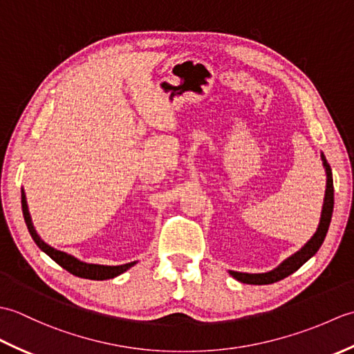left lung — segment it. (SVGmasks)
<instances>
[{
	"label": "left lung",
	"instance_id": "1",
	"mask_svg": "<svg viewBox=\"0 0 354 354\" xmlns=\"http://www.w3.org/2000/svg\"><path fill=\"white\" fill-rule=\"evenodd\" d=\"M321 161H322V165H324L326 176H327L324 204H322L318 228H317V231H315V234L310 237L309 242H307L301 248V250L297 251L295 254H292L290 257H288L284 261H281L275 269L269 270V272L248 274V272H239V270H228V274L232 278H236L237 281L246 283V284H272V283L280 281V280H283V278L289 277L290 274L295 272L297 269L301 268L307 260L312 259L313 255L318 252L322 242H324L327 231H328L330 221H332V214H333V205H335V190H333L332 169H330V165H328L326 156L322 152H321Z\"/></svg>",
	"mask_w": 354,
	"mask_h": 354
}]
</instances>
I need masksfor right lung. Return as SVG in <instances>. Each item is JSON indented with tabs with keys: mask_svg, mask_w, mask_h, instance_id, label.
Instances as JSON below:
<instances>
[{
	"mask_svg": "<svg viewBox=\"0 0 354 354\" xmlns=\"http://www.w3.org/2000/svg\"><path fill=\"white\" fill-rule=\"evenodd\" d=\"M21 205H22V216H24L28 232L35 240V243L39 246V250L47 254L51 260H55L59 266H62L65 270H68V272L73 275L80 277V278H88V280H109V278H114V277H118L120 274L126 272L127 269H131L133 265H137L138 263V261H131V263H124V265H117V266L97 265V263L82 261L77 257H74V255L65 251H59L56 248L48 245L47 242H44L41 236L37 234V231L32 222V216H30V212H28L24 189L21 190Z\"/></svg>",
	"mask_w": 354,
	"mask_h": 354,
	"instance_id": "right-lung-1",
	"label": "right lung"
}]
</instances>
